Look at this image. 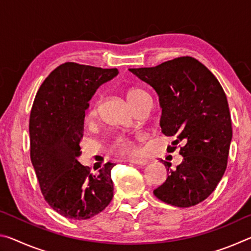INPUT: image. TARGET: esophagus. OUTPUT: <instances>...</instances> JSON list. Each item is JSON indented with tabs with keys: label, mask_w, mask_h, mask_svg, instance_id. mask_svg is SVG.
Returning <instances> with one entry per match:
<instances>
[{
	"label": "esophagus",
	"mask_w": 251,
	"mask_h": 251,
	"mask_svg": "<svg viewBox=\"0 0 251 251\" xmlns=\"http://www.w3.org/2000/svg\"><path fill=\"white\" fill-rule=\"evenodd\" d=\"M127 161L130 164H134V165H145L146 164V160H144V159H128Z\"/></svg>",
	"instance_id": "esophagus-1"
}]
</instances>
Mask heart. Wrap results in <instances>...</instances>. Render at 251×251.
<instances>
[{
    "label": "heart",
    "mask_w": 251,
    "mask_h": 251,
    "mask_svg": "<svg viewBox=\"0 0 251 251\" xmlns=\"http://www.w3.org/2000/svg\"><path fill=\"white\" fill-rule=\"evenodd\" d=\"M127 100L130 103V105L136 109L137 106L141 104V101L145 99L147 94L144 91L139 90V88H130L127 91ZM100 115V103L99 101H94L87 108L86 113H85L84 120L87 125H93L97 121ZM138 136L135 137H118L113 143L110 151L114 155L121 156V157H134L139 154V147H138Z\"/></svg>",
    "instance_id": "b5f03b06"
}]
</instances>
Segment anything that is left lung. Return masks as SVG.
<instances>
[{"mask_svg": "<svg viewBox=\"0 0 251 251\" xmlns=\"http://www.w3.org/2000/svg\"><path fill=\"white\" fill-rule=\"evenodd\" d=\"M129 71L158 94L161 131L176 137L174 144L182 143L179 152L184 159L176 169L161 160L168 166V177L154 195L172 206L197 205L214 192L227 168L232 127L222 85L192 56Z\"/></svg>", "mask_w": 251, "mask_h": 251, "instance_id": "left-lung-1", "label": "left lung"}]
</instances>
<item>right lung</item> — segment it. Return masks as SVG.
Returning <instances> with one entry per match:
<instances>
[{
	"instance_id": "obj_1",
	"label": "right lung",
	"mask_w": 251,
	"mask_h": 251,
	"mask_svg": "<svg viewBox=\"0 0 251 251\" xmlns=\"http://www.w3.org/2000/svg\"><path fill=\"white\" fill-rule=\"evenodd\" d=\"M117 74V69L66 62L45 78L34 99L29 156L46 202L66 218L90 219L113 199L110 172L116 164L108 161L93 175L77 157L88 100Z\"/></svg>"
}]
</instances>
